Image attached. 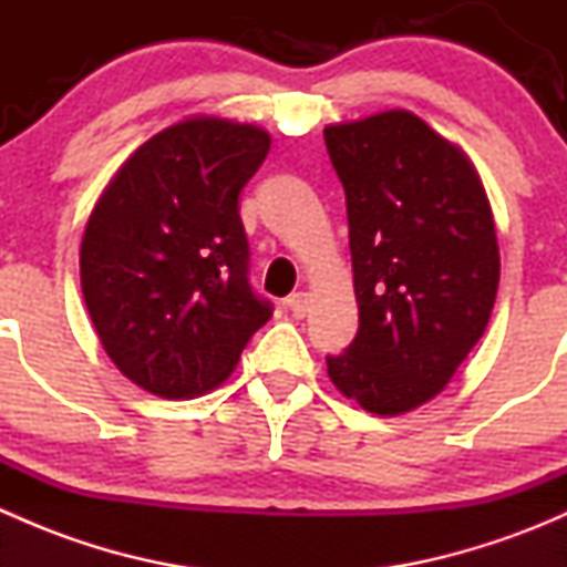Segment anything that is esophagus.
<instances>
[{
  "label": "esophagus",
  "instance_id": "1",
  "mask_svg": "<svg viewBox=\"0 0 567 567\" xmlns=\"http://www.w3.org/2000/svg\"><path fill=\"white\" fill-rule=\"evenodd\" d=\"M288 307L296 318H305L307 310H310V293H305V290H299V293H290Z\"/></svg>",
  "mask_w": 567,
  "mask_h": 567
}]
</instances>
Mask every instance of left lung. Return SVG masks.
<instances>
[{"label":"left lung","instance_id":"8db88e82","mask_svg":"<svg viewBox=\"0 0 567 567\" xmlns=\"http://www.w3.org/2000/svg\"><path fill=\"white\" fill-rule=\"evenodd\" d=\"M346 188L359 331L329 379L364 411L436 398L488 326L499 244L466 153L405 109L323 128Z\"/></svg>","mask_w":567,"mask_h":567}]
</instances>
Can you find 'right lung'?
Returning <instances> with one entry per match:
<instances>
[{
	"mask_svg": "<svg viewBox=\"0 0 567 567\" xmlns=\"http://www.w3.org/2000/svg\"><path fill=\"white\" fill-rule=\"evenodd\" d=\"M268 147L257 125L194 114L136 147L90 214L84 305L109 359L151 394L216 390L271 318L238 216Z\"/></svg>",
	"mask_w": 567,
	"mask_h": 567,
	"instance_id": "right-lung-1",
	"label": "right lung"
}]
</instances>
